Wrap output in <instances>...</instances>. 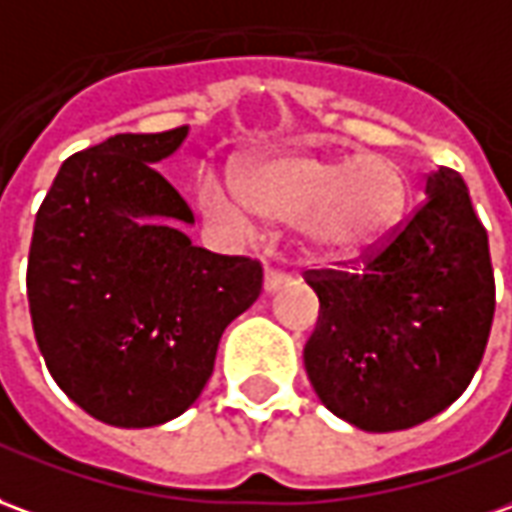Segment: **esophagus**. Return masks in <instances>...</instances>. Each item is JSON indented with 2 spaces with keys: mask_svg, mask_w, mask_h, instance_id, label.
Wrapping results in <instances>:
<instances>
[{
  "mask_svg": "<svg viewBox=\"0 0 512 512\" xmlns=\"http://www.w3.org/2000/svg\"><path fill=\"white\" fill-rule=\"evenodd\" d=\"M293 277L288 274V271H282V268L277 266H268L266 268V280H263V288H266L268 293H274V291H280L282 285H288Z\"/></svg>",
  "mask_w": 512,
  "mask_h": 512,
  "instance_id": "esophagus-1",
  "label": "esophagus"
}]
</instances>
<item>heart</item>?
Returning <instances> with one entry per match:
<instances>
[{"instance_id": "heart-1", "label": "heart", "mask_w": 512, "mask_h": 512, "mask_svg": "<svg viewBox=\"0 0 512 512\" xmlns=\"http://www.w3.org/2000/svg\"><path fill=\"white\" fill-rule=\"evenodd\" d=\"M238 188L244 200L219 177H202L199 207L207 219L232 230H249L252 209L260 219L277 224L299 221L305 249L324 260L352 257L382 241L396 227L407 202L402 166L371 152L352 160L268 157L238 174Z\"/></svg>"}]
</instances>
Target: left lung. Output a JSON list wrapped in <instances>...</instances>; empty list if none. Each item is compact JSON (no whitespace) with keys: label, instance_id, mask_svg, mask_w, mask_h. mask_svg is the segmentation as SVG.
I'll return each instance as SVG.
<instances>
[{"label":"left lung","instance_id":"left-lung-1","mask_svg":"<svg viewBox=\"0 0 512 512\" xmlns=\"http://www.w3.org/2000/svg\"><path fill=\"white\" fill-rule=\"evenodd\" d=\"M316 330L307 380L335 416L366 432L416 427L466 391L491 335L488 232L455 169L385 244L341 268H310Z\"/></svg>","mask_w":512,"mask_h":512}]
</instances>
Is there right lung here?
<instances>
[{"mask_svg": "<svg viewBox=\"0 0 512 512\" xmlns=\"http://www.w3.org/2000/svg\"><path fill=\"white\" fill-rule=\"evenodd\" d=\"M185 135L121 132L71 155L32 230L27 299L46 368L88 416L124 430L194 405L221 332L263 291L260 260L182 232L194 213L152 163Z\"/></svg>", "mask_w": 512, "mask_h": 512, "instance_id": "1", "label": "right lung"}]
</instances>
